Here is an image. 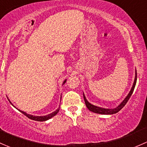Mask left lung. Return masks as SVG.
Returning <instances> with one entry per match:
<instances>
[{
    "label": "left lung",
    "instance_id": "obj_1",
    "mask_svg": "<svg viewBox=\"0 0 147 147\" xmlns=\"http://www.w3.org/2000/svg\"><path fill=\"white\" fill-rule=\"evenodd\" d=\"M136 83H137V71H136V73H135V78H134V84H133L132 87H131V90H130L129 94L127 95V96L124 99V100L121 102L120 104L115 108H113V109H107V108H102V107H100L98 106H96V105H93L92 104H90L88 101L87 100V99L86 98V96H84V101H85V103H86V107H88L90 111L93 112L95 113H98V114H102V115H113V114H115V113H118L119 110L122 108L126 103L127 102V101L129 100V98L131 97V94H132L133 91H134V87H135V85Z\"/></svg>",
    "mask_w": 147,
    "mask_h": 147
}]
</instances>
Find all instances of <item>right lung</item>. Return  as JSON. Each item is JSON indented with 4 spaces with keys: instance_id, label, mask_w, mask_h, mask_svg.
<instances>
[{
    "instance_id": "obj_1",
    "label": "right lung",
    "mask_w": 147,
    "mask_h": 147,
    "mask_svg": "<svg viewBox=\"0 0 147 147\" xmlns=\"http://www.w3.org/2000/svg\"><path fill=\"white\" fill-rule=\"evenodd\" d=\"M66 79L64 81H63V85L65 83H66ZM59 107L58 109H57V110H56L54 112H53V113H50V114L47 115H45V116H34V115H32L27 114V113H25V112L22 111V110H19V111L21 112V113H22V114L25 115V116H27V117H28V118H30V119H32V120H35V121H40V122H43V121L48 120V119H49L50 118H51V117H52L55 116L56 115H57V113H58V112L59 111Z\"/></svg>"
}]
</instances>
